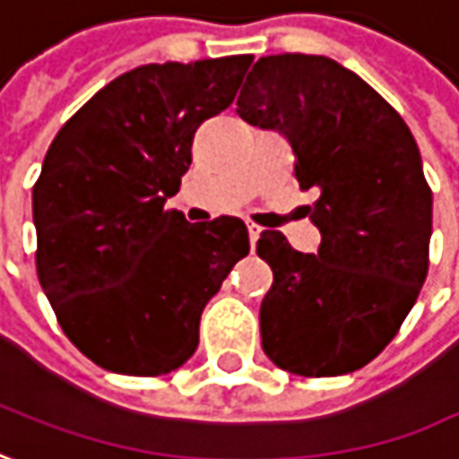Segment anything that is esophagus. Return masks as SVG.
<instances>
[{
	"label": "esophagus",
	"instance_id": "1",
	"mask_svg": "<svg viewBox=\"0 0 459 459\" xmlns=\"http://www.w3.org/2000/svg\"><path fill=\"white\" fill-rule=\"evenodd\" d=\"M259 236H261V229H259V226H254V223H251V226H248V241H251V248L256 246Z\"/></svg>",
	"mask_w": 459,
	"mask_h": 459
}]
</instances>
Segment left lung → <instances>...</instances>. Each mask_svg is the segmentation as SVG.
<instances>
[{
  "label": "left lung",
  "mask_w": 459,
  "mask_h": 459,
  "mask_svg": "<svg viewBox=\"0 0 459 459\" xmlns=\"http://www.w3.org/2000/svg\"><path fill=\"white\" fill-rule=\"evenodd\" d=\"M238 117L292 144L294 178L317 190V254L264 230L274 272L259 309L261 348L297 376H342L399 333L429 269L432 190L403 119L360 75L325 56H266L236 101Z\"/></svg>",
  "instance_id": "obj_1"
}]
</instances>
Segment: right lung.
<instances>
[{"mask_svg": "<svg viewBox=\"0 0 459 459\" xmlns=\"http://www.w3.org/2000/svg\"><path fill=\"white\" fill-rule=\"evenodd\" d=\"M251 56L150 63L53 139L32 187L38 277L63 333L106 371L162 376L198 348L203 307L248 254L241 218L167 211L195 129L229 108Z\"/></svg>", "mask_w": 459, "mask_h": 459, "instance_id": "1", "label": "right lung"}]
</instances>
